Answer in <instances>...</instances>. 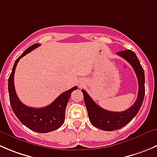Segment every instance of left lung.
I'll return each instance as SVG.
<instances>
[{"label": "left lung", "mask_w": 157, "mask_h": 157, "mask_svg": "<svg viewBox=\"0 0 157 157\" xmlns=\"http://www.w3.org/2000/svg\"><path fill=\"white\" fill-rule=\"evenodd\" d=\"M117 54L125 59L133 67L137 77L138 84H139L138 96L133 106H130L127 110L122 112H113V111L106 110L96 104L95 102L90 98L87 93L84 90H81L83 94L84 103L87 109L90 121L93 126L105 131L119 130L130 123L139 112L145 95L144 71L135 53L130 50H127V51H120Z\"/></svg>", "instance_id": "1"}]
</instances>
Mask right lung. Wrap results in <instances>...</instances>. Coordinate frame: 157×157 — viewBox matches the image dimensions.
I'll use <instances>...</instances> for the list:
<instances>
[{
	"instance_id": "add662e5",
	"label": "right lung",
	"mask_w": 157,
	"mask_h": 157,
	"mask_svg": "<svg viewBox=\"0 0 157 157\" xmlns=\"http://www.w3.org/2000/svg\"><path fill=\"white\" fill-rule=\"evenodd\" d=\"M40 45L39 44H34L30 46L15 60L8 79V92L10 106L18 120L27 128L37 133H45L54 131L63 125L65 120V110L71 94L73 91L77 89V86H74L63 92L52 103L45 107H29L21 103L16 94L14 88L13 77L15 69L21 57H24Z\"/></svg>"
}]
</instances>
